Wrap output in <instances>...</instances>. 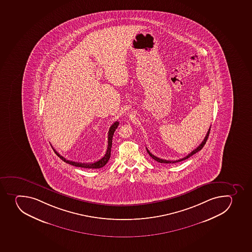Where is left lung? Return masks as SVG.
I'll use <instances>...</instances> for the list:
<instances>
[{
  "label": "left lung",
  "mask_w": 252,
  "mask_h": 252,
  "mask_svg": "<svg viewBox=\"0 0 252 252\" xmlns=\"http://www.w3.org/2000/svg\"><path fill=\"white\" fill-rule=\"evenodd\" d=\"M210 130H211V126H210V128H209V130L207 131V133H206V135L205 136V138H204L203 141L201 142V144H200V145L197 147V149H195L194 150H192V151L189 154H188L187 156L185 157V158H183L179 159V160H175V161H168V160H164V159L159 158H158V157L153 155V154H152L149 151V149H147L146 148L147 152H148V154H149V156L151 157L152 158L154 159L155 161H158V162L160 163H166V164H167V163H176L179 162V161H184V160H185V159L189 158H190V157L192 156L193 154H196V153H197V152L200 151L201 149H202L204 145H205V144L206 143V140H207V139H208L209 134H210Z\"/></svg>",
  "instance_id": "obj_1"
}]
</instances>
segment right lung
I'll use <instances>...</instances> for the list:
<instances>
[{"label": "right lung", "instance_id": "right-lung-1", "mask_svg": "<svg viewBox=\"0 0 252 252\" xmlns=\"http://www.w3.org/2000/svg\"><path fill=\"white\" fill-rule=\"evenodd\" d=\"M118 125H119V123H118V122H115V123H113V125L111 126L110 128H109V130H108V148H107V151H106L105 155H104L102 158L99 159L98 161L91 163L75 162V161L66 160L63 157L61 156L59 153L55 151V149H53L54 152H55L58 157H60V158H61V160H63L64 162L68 163L70 165H74V166H77V167L88 168V169H99V168H102L108 163V160L110 158L112 140H113V134H114L116 129L118 128Z\"/></svg>", "mask_w": 252, "mask_h": 252}]
</instances>
